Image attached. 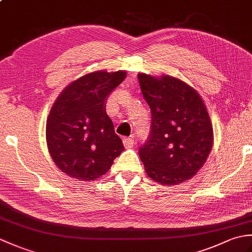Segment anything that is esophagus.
I'll use <instances>...</instances> for the list:
<instances>
[{
    "mask_svg": "<svg viewBox=\"0 0 252 252\" xmlns=\"http://www.w3.org/2000/svg\"><path fill=\"white\" fill-rule=\"evenodd\" d=\"M123 145H125L126 148H131L134 145V140L131 137H125L123 138Z\"/></svg>",
    "mask_w": 252,
    "mask_h": 252,
    "instance_id": "1",
    "label": "esophagus"
}]
</instances>
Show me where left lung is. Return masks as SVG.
<instances>
[{"instance_id":"obj_1","label":"left lung","mask_w":252,"mask_h":252,"mask_svg":"<svg viewBox=\"0 0 252 252\" xmlns=\"http://www.w3.org/2000/svg\"><path fill=\"white\" fill-rule=\"evenodd\" d=\"M152 110V131L138 154L147 175L162 185L191 179L207 161L213 145L210 117L201 96L182 80L138 73Z\"/></svg>"}]
</instances>
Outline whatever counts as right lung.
I'll return each instance as SVG.
<instances>
[{"label":"right lung","instance_id":"add662e5","mask_svg":"<svg viewBox=\"0 0 252 252\" xmlns=\"http://www.w3.org/2000/svg\"><path fill=\"white\" fill-rule=\"evenodd\" d=\"M126 77V70H97L63 90L46 120V145L53 161L70 178L94 181L125 151L106 100Z\"/></svg>","mask_w":252,"mask_h":252}]
</instances>
